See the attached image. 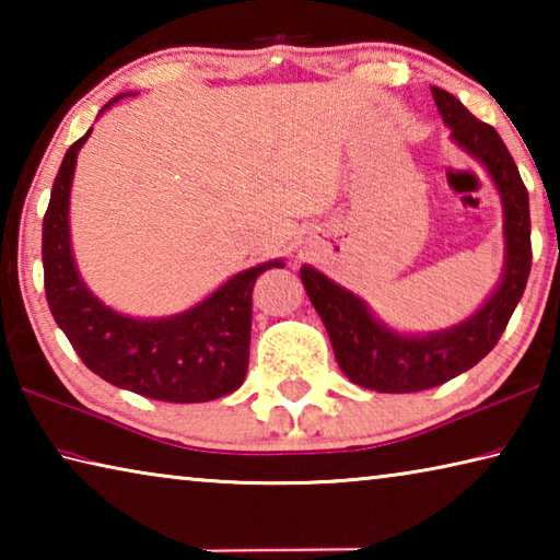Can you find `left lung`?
<instances>
[{
  "instance_id": "obj_1",
  "label": "left lung",
  "mask_w": 560,
  "mask_h": 560,
  "mask_svg": "<svg viewBox=\"0 0 560 560\" xmlns=\"http://www.w3.org/2000/svg\"><path fill=\"white\" fill-rule=\"evenodd\" d=\"M432 98L452 128V138L489 170L499 187L504 202L506 269L494 296L464 324L432 336H397L377 324L353 293L320 271L303 267L301 281L328 330L340 371L355 385L377 393L428 390L477 365L499 343L524 296L530 271L528 192L504 140L494 128L474 118L452 93L432 89Z\"/></svg>"
}]
</instances>
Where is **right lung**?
<instances>
[{
	"label": "right lung",
	"mask_w": 560,
	"mask_h": 560,
	"mask_svg": "<svg viewBox=\"0 0 560 560\" xmlns=\"http://www.w3.org/2000/svg\"><path fill=\"white\" fill-rule=\"evenodd\" d=\"M89 136L91 130L66 150L44 214V291L54 320L83 365L110 385L163 402H207L234 393L249 365L254 283L281 261L236 273L200 306L173 318L140 320L103 306L83 287L69 242L75 155Z\"/></svg>",
	"instance_id": "right-lung-1"
}]
</instances>
